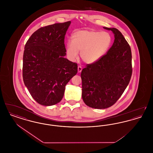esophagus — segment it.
I'll return each instance as SVG.
<instances>
[{
    "label": "esophagus",
    "instance_id": "1",
    "mask_svg": "<svg viewBox=\"0 0 153 153\" xmlns=\"http://www.w3.org/2000/svg\"><path fill=\"white\" fill-rule=\"evenodd\" d=\"M82 67L81 66H78V68H77V70H78V73H81V71H82Z\"/></svg>",
    "mask_w": 153,
    "mask_h": 153
}]
</instances>
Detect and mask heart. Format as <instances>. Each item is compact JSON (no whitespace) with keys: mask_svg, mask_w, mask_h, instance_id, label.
<instances>
[{"mask_svg":"<svg viewBox=\"0 0 153 153\" xmlns=\"http://www.w3.org/2000/svg\"><path fill=\"white\" fill-rule=\"evenodd\" d=\"M112 44L109 33L94 30H81L74 32L72 41L66 44V54L71 61L76 60L80 51V57L88 64L101 59L108 51Z\"/></svg>","mask_w":153,"mask_h":153,"instance_id":"heart-1","label":"heart"}]
</instances>
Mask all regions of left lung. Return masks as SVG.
Wrapping results in <instances>:
<instances>
[{"label": "left lung", "mask_w": 153, "mask_h": 153, "mask_svg": "<svg viewBox=\"0 0 153 153\" xmlns=\"http://www.w3.org/2000/svg\"><path fill=\"white\" fill-rule=\"evenodd\" d=\"M114 34V42L107 53L94 64L82 70V98L95 109L114 105L128 85L132 75V55L130 45L115 28L103 27Z\"/></svg>", "instance_id": "1"}]
</instances>
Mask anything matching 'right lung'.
<instances>
[{
  "instance_id": "right-lung-1",
  "label": "right lung",
  "mask_w": 153,
  "mask_h": 153,
  "mask_svg": "<svg viewBox=\"0 0 153 153\" xmlns=\"http://www.w3.org/2000/svg\"><path fill=\"white\" fill-rule=\"evenodd\" d=\"M71 21L35 31L27 41L23 57V79L38 103L51 106L60 102L66 85L77 73V64L65 58L64 38Z\"/></svg>"
}]
</instances>
